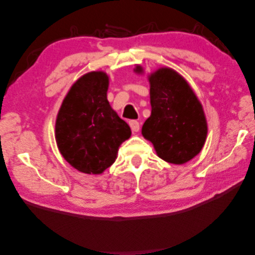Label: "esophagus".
Listing matches in <instances>:
<instances>
[{
    "label": "esophagus",
    "instance_id": "obj_1",
    "mask_svg": "<svg viewBox=\"0 0 255 255\" xmlns=\"http://www.w3.org/2000/svg\"><path fill=\"white\" fill-rule=\"evenodd\" d=\"M128 124H130V128H131V130H132V132H139V130H140V123L137 122V121H130V122H128Z\"/></svg>",
    "mask_w": 255,
    "mask_h": 255
}]
</instances>
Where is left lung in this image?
Here are the masks:
<instances>
[{
	"label": "left lung",
	"mask_w": 255,
	"mask_h": 255,
	"mask_svg": "<svg viewBox=\"0 0 255 255\" xmlns=\"http://www.w3.org/2000/svg\"><path fill=\"white\" fill-rule=\"evenodd\" d=\"M144 73L141 65L133 70ZM151 115L142 127V135L153 144L157 156L182 165L199 155L208 134L203 107L184 78L170 68L150 73Z\"/></svg>",
	"instance_id": "8db88e82"
}]
</instances>
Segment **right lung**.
I'll list each match as a JSON object with an SVG mask.
<instances>
[{
    "mask_svg": "<svg viewBox=\"0 0 255 255\" xmlns=\"http://www.w3.org/2000/svg\"><path fill=\"white\" fill-rule=\"evenodd\" d=\"M110 78L91 71L73 83L62 102L55 122L61 155L77 170L102 174L118 158L131 128L107 100Z\"/></svg>",
    "mask_w": 255,
    "mask_h": 255,
    "instance_id": "1",
    "label": "right lung"
}]
</instances>
